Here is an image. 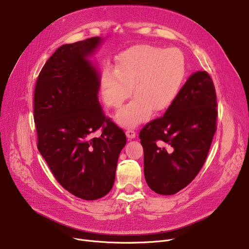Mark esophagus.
<instances>
[{"label": "esophagus", "instance_id": "34e87169", "mask_svg": "<svg viewBox=\"0 0 249 249\" xmlns=\"http://www.w3.org/2000/svg\"><path fill=\"white\" fill-rule=\"evenodd\" d=\"M126 135H127V137H128L129 139H132V138H134V137L136 136V132L134 131V129L128 128V129L126 130Z\"/></svg>", "mask_w": 249, "mask_h": 249}]
</instances>
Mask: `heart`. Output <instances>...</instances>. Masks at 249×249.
I'll return each mask as SVG.
<instances>
[{"instance_id": "b5f03b06", "label": "heart", "mask_w": 249, "mask_h": 249, "mask_svg": "<svg viewBox=\"0 0 249 249\" xmlns=\"http://www.w3.org/2000/svg\"><path fill=\"white\" fill-rule=\"evenodd\" d=\"M186 71L185 56L178 48L131 47L119 56L116 70L104 69L103 100L108 107L119 109L133 93L135 98L118 113L117 121L123 126H135L147 120L151 111L161 112L171 106Z\"/></svg>"}]
</instances>
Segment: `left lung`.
<instances>
[{
  "label": "left lung",
  "instance_id": "obj_1",
  "mask_svg": "<svg viewBox=\"0 0 249 249\" xmlns=\"http://www.w3.org/2000/svg\"><path fill=\"white\" fill-rule=\"evenodd\" d=\"M217 116L214 83L200 71L188 78L164 115L140 130L144 177L152 191L174 195L199 174L217 130Z\"/></svg>",
  "mask_w": 249,
  "mask_h": 249
}]
</instances>
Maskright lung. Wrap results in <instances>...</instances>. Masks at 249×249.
I'll use <instances>...</instances> for the list:
<instances>
[{
  "mask_svg": "<svg viewBox=\"0 0 249 249\" xmlns=\"http://www.w3.org/2000/svg\"><path fill=\"white\" fill-rule=\"evenodd\" d=\"M100 42V37H91L58 47L34 90L37 148L59 184L88 201L111 191L126 144L123 130L102 111L100 76L87 60ZM98 129L101 135L95 137Z\"/></svg>",
  "mask_w": 249,
  "mask_h": 249,
  "instance_id": "1",
  "label": "right lung"
}]
</instances>
